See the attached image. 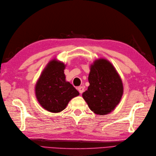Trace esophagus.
I'll return each mask as SVG.
<instances>
[{"label":"esophagus","instance_id":"34e87169","mask_svg":"<svg viewBox=\"0 0 156 156\" xmlns=\"http://www.w3.org/2000/svg\"><path fill=\"white\" fill-rule=\"evenodd\" d=\"M78 90L80 94H82L83 93V92L84 91V88L83 87H78Z\"/></svg>","mask_w":156,"mask_h":156}]
</instances>
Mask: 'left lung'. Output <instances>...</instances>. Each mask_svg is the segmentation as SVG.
I'll return each mask as SVG.
<instances>
[{"mask_svg": "<svg viewBox=\"0 0 156 156\" xmlns=\"http://www.w3.org/2000/svg\"><path fill=\"white\" fill-rule=\"evenodd\" d=\"M88 82L90 86L82 97L90 110L102 115L113 111L123 93L122 80L113 66L107 59L96 60L91 65Z\"/></svg>", "mask_w": 156, "mask_h": 156, "instance_id": "1", "label": "left lung"}]
</instances>
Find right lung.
I'll return each mask as SVG.
<instances>
[{"instance_id":"1","label":"right lung","mask_w":156,"mask_h":156,"mask_svg":"<svg viewBox=\"0 0 156 156\" xmlns=\"http://www.w3.org/2000/svg\"><path fill=\"white\" fill-rule=\"evenodd\" d=\"M64 63L49 62L35 86V94L41 107L49 112L64 110L69 101L79 95L78 90L66 81Z\"/></svg>"}]
</instances>
